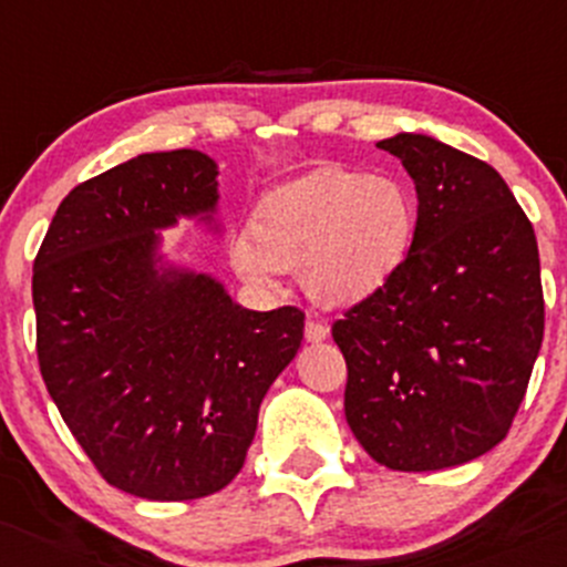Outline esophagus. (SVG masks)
<instances>
[{"label": "esophagus", "instance_id": "1", "mask_svg": "<svg viewBox=\"0 0 567 567\" xmlns=\"http://www.w3.org/2000/svg\"><path fill=\"white\" fill-rule=\"evenodd\" d=\"M303 337H307V342H312V344L323 342V339L329 337V326L320 323V320H307V329H303Z\"/></svg>", "mask_w": 567, "mask_h": 567}]
</instances>
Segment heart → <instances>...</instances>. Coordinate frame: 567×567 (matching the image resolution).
I'll return each mask as SVG.
<instances>
[{
	"label": "heart",
	"mask_w": 567,
	"mask_h": 567,
	"mask_svg": "<svg viewBox=\"0 0 567 567\" xmlns=\"http://www.w3.org/2000/svg\"><path fill=\"white\" fill-rule=\"evenodd\" d=\"M413 195L389 176L320 168L271 189L252 234L230 236V264L244 282L274 288L279 268H299L303 290L323 307H353L396 277L415 236Z\"/></svg>",
	"instance_id": "obj_1"
}]
</instances>
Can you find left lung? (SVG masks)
<instances>
[{"mask_svg": "<svg viewBox=\"0 0 567 567\" xmlns=\"http://www.w3.org/2000/svg\"><path fill=\"white\" fill-rule=\"evenodd\" d=\"M378 148L419 195L396 277L331 326L348 363L344 419L374 462L456 467L508 434L544 342L535 230L492 165L419 133Z\"/></svg>", "mask_w": 567, "mask_h": 567, "instance_id": "8db88e82", "label": "left lung"}]
</instances>
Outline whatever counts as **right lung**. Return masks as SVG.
I'll return each instance as SVG.
<instances>
[{
    "mask_svg": "<svg viewBox=\"0 0 567 567\" xmlns=\"http://www.w3.org/2000/svg\"><path fill=\"white\" fill-rule=\"evenodd\" d=\"M217 174L195 148L138 154L79 184L34 258L53 404L111 486L157 503L236 478L260 402L303 339L301 309H244L159 252V230L182 217L217 228Z\"/></svg>",
    "mask_w": 567,
    "mask_h": 567,
    "instance_id": "add662e5",
    "label": "right lung"
}]
</instances>
